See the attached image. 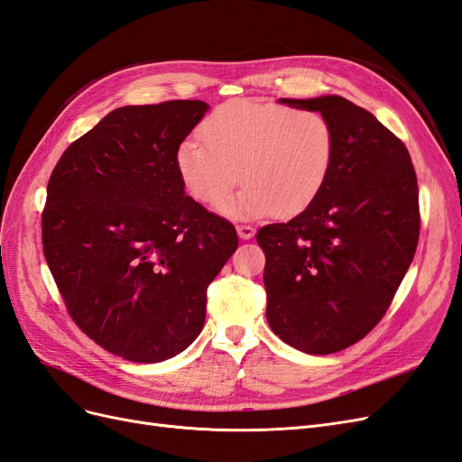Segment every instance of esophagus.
Instances as JSON below:
<instances>
[{
    "label": "esophagus",
    "mask_w": 462,
    "mask_h": 462,
    "mask_svg": "<svg viewBox=\"0 0 462 462\" xmlns=\"http://www.w3.org/2000/svg\"><path fill=\"white\" fill-rule=\"evenodd\" d=\"M236 233H239V236H241L243 241H248V239H253L256 229L250 227V226H236Z\"/></svg>",
    "instance_id": "34e87169"
}]
</instances>
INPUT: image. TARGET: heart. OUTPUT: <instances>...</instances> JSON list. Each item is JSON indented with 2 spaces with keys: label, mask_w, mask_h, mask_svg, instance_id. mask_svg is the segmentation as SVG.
Masks as SVG:
<instances>
[{
  "label": "heart",
  "mask_w": 462,
  "mask_h": 462,
  "mask_svg": "<svg viewBox=\"0 0 462 462\" xmlns=\"http://www.w3.org/2000/svg\"><path fill=\"white\" fill-rule=\"evenodd\" d=\"M202 136L204 143L187 138L177 146V173L208 208L226 204L241 179L245 189L223 208L231 217L304 212L324 189L335 156L326 116L275 102L221 104L204 119Z\"/></svg>",
  "instance_id": "1"
}]
</instances>
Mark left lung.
Segmentation results:
<instances>
[{
    "label": "left lung",
    "mask_w": 462,
    "mask_h": 462,
    "mask_svg": "<svg viewBox=\"0 0 462 462\" xmlns=\"http://www.w3.org/2000/svg\"><path fill=\"white\" fill-rule=\"evenodd\" d=\"M279 104L314 109L335 133L318 199L258 231L265 254V318L279 339L331 355L368 335L389 309L420 235L411 153L370 111L341 96Z\"/></svg>",
    "instance_id": "1"
}]
</instances>
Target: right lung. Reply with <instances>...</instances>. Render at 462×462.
Returning <instances> with one entry per match:
<instances>
[{"label":"right lung","mask_w":462,"mask_h":462,"mask_svg":"<svg viewBox=\"0 0 462 462\" xmlns=\"http://www.w3.org/2000/svg\"><path fill=\"white\" fill-rule=\"evenodd\" d=\"M208 104L125 106L69 146L50 177L42 243L75 324L106 351L162 362L199 337L206 289L239 246L187 197L177 146Z\"/></svg>","instance_id":"1"}]
</instances>
